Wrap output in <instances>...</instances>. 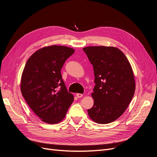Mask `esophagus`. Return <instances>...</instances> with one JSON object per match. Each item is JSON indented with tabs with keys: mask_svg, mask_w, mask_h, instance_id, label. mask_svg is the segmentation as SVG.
Instances as JSON below:
<instances>
[{
	"mask_svg": "<svg viewBox=\"0 0 157 157\" xmlns=\"http://www.w3.org/2000/svg\"><path fill=\"white\" fill-rule=\"evenodd\" d=\"M76 96H77V97L78 98H82V97L83 96V95H82V94H79V93H78V94H76Z\"/></svg>",
	"mask_w": 157,
	"mask_h": 157,
	"instance_id": "1",
	"label": "esophagus"
}]
</instances>
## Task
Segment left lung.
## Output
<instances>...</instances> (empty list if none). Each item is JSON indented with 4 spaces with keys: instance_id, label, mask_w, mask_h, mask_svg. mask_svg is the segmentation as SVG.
<instances>
[{
    "instance_id": "obj_1",
    "label": "left lung",
    "mask_w": 157,
    "mask_h": 157,
    "mask_svg": "<svg viewBox=\"0 0 157 157\" xmlns=\"http://www.w3.org/2000/svg\"><path fill=\"white\" fill-rule=\"evenodd\" d=\"M83 50L93 65L96 84L88 115L98 124H108L124 113L134 96L136 83L131 65L115 47L88 46Z\"/></svg>"
}]
</instances>
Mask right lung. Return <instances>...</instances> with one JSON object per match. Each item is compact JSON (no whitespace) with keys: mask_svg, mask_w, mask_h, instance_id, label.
<instances>
[{"mask_svg":"<svg viewBox=\"0 0 157 157\" xmlns=\"http://www.w3.org/2000/svg\"><path fill=\"white\" fill-rule=\"evenodd\" d=\"M75 50L53 45L35 52L27 60L21 79V92L28 105L42 121H62L74 97L68 92L61 69Z\"/></svg>","mask_w":157,"mask_h":157,"instance_id":"obj_1","label":"right lung"}]
</instances>
